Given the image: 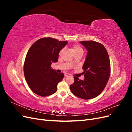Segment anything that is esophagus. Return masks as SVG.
<instances>
[{"label":"esophagus","mask_w":132,"mask_h":132,"mask_svg":"<svg viewBox=\"0 0 132 132\" xmlns=\"http://www.w3.org/2000/svg\"><path fill=\"white\" fill-rule=\"evenodd\" d=\"M70 75L69 74H68V73H65L64 74V77H70Z\"/></svg>","instance_id":"esophagus-1"}]
</instances>
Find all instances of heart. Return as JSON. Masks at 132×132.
Listing matches in <instances>:
<instances>
[{"instance_id":"heart-1","label":"heart","mask_w":132,"mask_h":132,"mask_svg":"<svg viewBox=\"0 0 132 132\" xmlns=\"http://www.w3.org/2000/svg\"><path fill=\"white\" fill-rule=\"evenodd\" d=\"M63 50H61V52H60V54H61L62 53ZM73 51L74 52V53H75L77 52H78V51H82L81 48L79 46L77 45H75L73 46Z\"/></svg>"}]
</instances>
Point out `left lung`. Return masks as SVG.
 <instances>
[{
    "mask_svg": "<svg viewBox=\"0 0 132 132\" xmlns=\"http://www.w3.org/2000/svg\"><path fill=\"white\" fill-rule=\"evenodd\" d=\"M87 53L82 66L84 79L74 77V82L70 89L76 96L84 100L97 97L109 81L110 75V61L109 54L101 43L94 41L80 42Z\"/></svg>",
    "mask_w": 132,
    "mask_h": 132,
    "instance_id": "1",
    "label": "left lung"
}]
</instances>
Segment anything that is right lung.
Segmentation results:
<instances>
[{
    "mask_svg": "<svg viewBox=\"0 0 132 132\" xmlns=\"http://www.w3.org/2000/svg\"><path fill=\"white\" fill-rule=\"evenodd\" d=\"M68 43L51 37L36 41L26 54L23 72L28 85L34 93L41 96L52 95L57 90L58 84L64 78L51 67L58 61L59 52Z\"/></svg>",
    "mask_w": 132,
    "mask_h": 132,
    "instance_id": "obj_1",
    "label": "right lung"
}]
</instances>
